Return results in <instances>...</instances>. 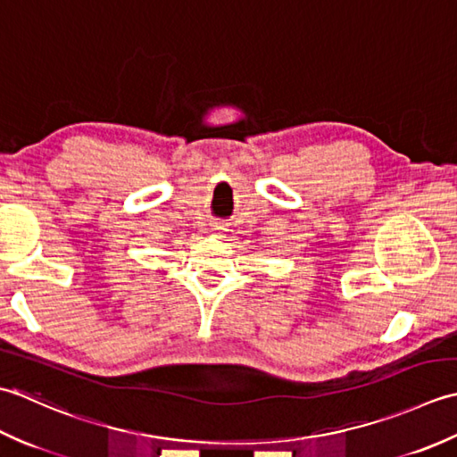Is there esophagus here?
I'll return each mask as SVG.
<instances>
[{"label":"esophagus","mask_w":457,"mask_h":457,"mask_svg":"<svg viewBox=\"0 0 457 457\" xmlns=\"http://www.w3.org/2000/svg\"><path fill=\"white\" fill-rule=\"evenodd\" d=\"M225 230L227 228H225V225H222V222H212V232H215V235H222Z\"/></svg>","instance_id":"34e87169"}]
</instances>
